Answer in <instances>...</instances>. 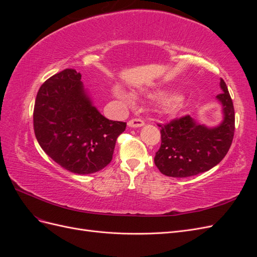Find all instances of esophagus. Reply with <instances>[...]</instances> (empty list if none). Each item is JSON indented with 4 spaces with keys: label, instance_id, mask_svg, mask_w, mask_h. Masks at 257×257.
<instances>
[{
    "label": "esophagus",
    "instance_id": "obj_1",
    "mask_svg": "<svg viewBox=\"0 0 257 257\" xmlns=\"http://www.w3.org/2000/svg\"><path fill=\"white\" fill-rule=\"evenodd\" d=\"M145 125V122L142 119H132L127 122V126L130 127H142Z\"/></svg>",
    "mask_w": 257,
    "mask_h": 257
}]
</instances>
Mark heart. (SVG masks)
Wrapping results in <instances>:
<instances>
[{
  "label": "heart",
  "instance_id": "1",
  "mask_svg": "<svg viewBox=\"0 0 257 257\" xmlns=\"http://www.w3.org/2000/svg\"><path fill=\"white\" fill-rule=\"evenodd\" d=\"M113 95L114 97L118 98L121 102L132 105L134 103V97L132 94H130L128 92L125 90H123L119 87L113 88ZM184 104V98L182 95L177 94V93H173V94H168L166 96H163L160 102L159 106L161 111L167 114V115H175L179 111L182 109Z\"/></svg>",
  "mask_w": 257,
  "mask_h": 257
}]
</instances>
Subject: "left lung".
I'll return each instance as SVG.
<instances>
[{"mask_svg":"<svg viewBox=\"0 0 257 257\" xmlns=\"http://www.w3.org/2000/svg\"><path fill=\"white\" fill-rule=\"evenodd\" d=\"M223 120L215 126L198 123L185 115L162 126V144L154 163L168 177L185 178L211 169L228 152L235 132V110L226 83L220 81Z\"/></svg>","mask_w":257,"mask_h":257,"instance_id":"8db88e82","label":"left lung"}]
</instances>
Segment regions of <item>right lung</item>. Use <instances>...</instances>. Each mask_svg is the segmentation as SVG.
I'll return each instance as SVG.
<instances>
[{
	"label": "right lung",
	"mask_w": 257,
	"mask_h": 257,
	"mask_svg": "<svg viewBox=\"0 0 257 257\" xmlns=\"http://www.w3.org/2000/svg\"><path fill=\"white\" fill-rule=\"evenodd\" d=\"M34 132L46 154L69 172L94 174L109 164L125 122L106 119L93 105L81 75L66 68L45 81L36 95Z\"/></svg>",
	"instance_id": "right-lung-1"
}]
</instances>
